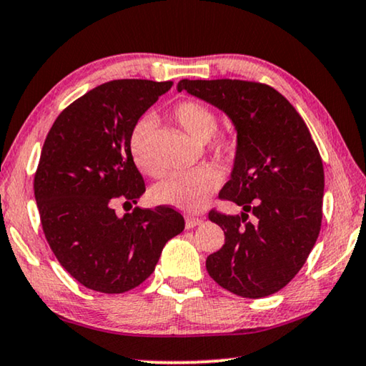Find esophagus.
I'll return each mask as SVG.
<instances>
[{
	"mask_svg": "<svg viewBox=\"0 0 366 366\" xmlns=\"http://www.w3.org/2000/svg\"><path fill=\"white\" fill-rule=\"evenodd\" d=\"M202 219L197 218V217H185V228L187 229H192L195 228L197 224H200Z\"/></svg>",
	"mask_w": 366,
	"mask_h": 366,
	"instance_id": "obj_1",
	"label": "esophagus"
}]
</instances>
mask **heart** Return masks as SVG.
<instances>
[{
    "instance_id": "heart-1",
    "label": "heart",
    "mask_w": 366,
    "mask_h": 366,
    "mask_svg": "<svg viewBox=\"0 0 366 366\" xmlns=\"http://www.w3.org/2000/svg\"><path fill=\"white\" fill-rule=\"evenodd\" d=\"M172 117L190 137L199 142H207L217 132L218 117L214 110L197 101H184L172 110ZM154 122L152 117L140 119L130 133V154L137 167L148 176H158L159 171L154 166L149 152V133ZM214 158L223 161L233 158L236 153V138L233 135H218L208 142ZM219 184L218 174L212 167L200 166L195 169L172 172L164 181L153 187V199L161 205L174 207L184 212H197L205 205Z\"/></svg>"
}]
</instances>
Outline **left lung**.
Returning <instances> with one entry per match:
<instances>
[{
  "mask_svg": "<svg viewBox=\"0 0 366 366\" xmlns=\"http://www.w3.org/2000/svg\"><path fill=\"white\" fill-rule=\"evenodd\" d=\"M177 91L222 110L236 130L233 169L219 199L242 212L208 214L224 231L223 247L207 257L208 274L237 297L274 295L298 274L321 229L324 169L308 127L267 84L181 79Z\"/></svg>",
  "mask_w": 366,
  "mask_h": 366,
  "instance_id": "left-lung-1",
  "label": "left lung"
}]
</instances>
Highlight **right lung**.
I'll return each mask as SVG.
<instances>
[{
	"label": "right lung",
	"instance_id": "add662e5",
	"mask_svg": "<svg viewBox=\"0 0 366 366\" xmlns=\"http://www.w3.org/2000/svg\"><path fill=\"white\" fill-rule=\"evenodd\" d=\"M172 86L117 79L97 86L58 115L34 179L40 222L69 275L101 293H124L153 274L162 247L181 234L182 214L169 207L119 217L114 204H137L144 182L130 154V133Z\"/></svg>",
	"mask_w": 366,
	"mask_h": 366
}]
</instances>
